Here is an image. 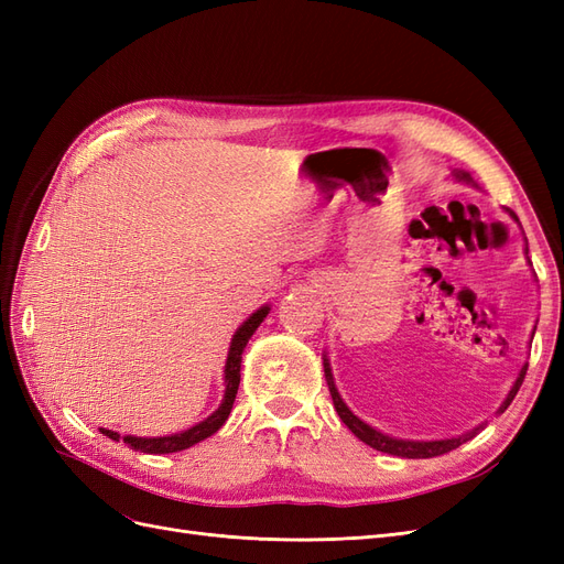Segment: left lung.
Listing matches in <instances>:
<instances>
[{"mask_svg":"<svg viewBox=\"0 0 564 564\" xmlns=\"http://www.w3.org/2000/svg\"><path fill=\"white\" fill-rule=\"evenodd\" d=\"M456 178H458V181H468V183L473 181L470 174H466V172H456ZM510 214H513V212H510ZM524 373H527V367H522L516 386L510 388L506 402L499 406V414H503L506 409H508V404L513 402V398L518 395V390H520V386H522V381H524ZM324 377H327V386H329L332 400H334V406H336V412H338L340 421H344V423L348 425V429L365 442V445H369V447H373V449H379V452H383V454L402 456V458H433V456H442V454H447V452L460 447V445H464V442H468L470 437H475L477 433L482 431V425H480V429H475V431H470V433H466V435H460V437L433 440V442H412V440L388 437V435H383V433H379V431H373L371 425H367L365 421L357 419V416L350 412V409L344 404V400H340L338 390H336V386H334V377H332V369H329V362H327V360H324Z\"/></svg>","mask_w":564,"mask_h":564,"instance_id":"obj_1","label":"left lung"}]
</instances>
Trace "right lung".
<instances>
[{"mask_svg": "<svg viewBox=\"0 0 564 564\" xmlns=\"http://www.w3.org/2000/svg\"><path fill=\"white\" fill-rule=\"evenodd\" d=\"M268 311H270V308H265V305H263L261 311H256V313L242 324V327L235 332L232 344H230V352H228V362H226V398H224V402H220V406L216 409V412H214L209 419H204L202 423L193 425L191 431L178 433V435H169V437H131V435L119 437L117 433L106 431V429H100V433L108 435L110 440H117V442L124 440L129 447L139 449V452H143V454H172V452H181V449H187V447L197 445V442H202L204 437L214 435V433L220 429V425L226 423V419H228V414H230V409H232V402H235V395H237V388H240L242 350H245V346L249 344L251 334H253L256 329H259V324L263 322V317L268 315Z\"/></svg>", "mask_w": 564, "mask_h": 564, "instance_id": "obj_1", "label": "right lung"}]
</instances>
